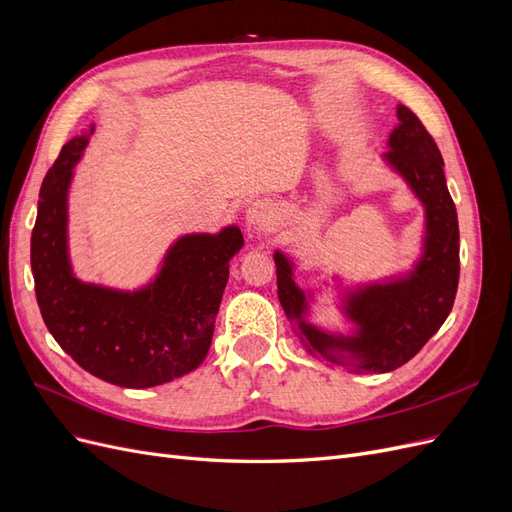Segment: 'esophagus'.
<instances>
[{"label":"esophagus","mask_w":512,"mask_h":512,"mask_svg":"<svg viewBox=\"0 0 512 512\" xmlns=\"http://www.w3.org/2000/svg\"><path fill=\"white\" fill-rule=\"evenodd\" d=\"M273 218H275V209L269 203V200H256L250 207H247V226L250 228H271L273 226Z\"/></svg>","instance_id":"34e87169"}]
</instances>
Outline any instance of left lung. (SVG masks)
I'll return each instance as SVG.
<instances>
[{
    "mask_svg": "<svg viewBox=\"0 0 512 512\" xmlns=\"http://www.w3.org/2000/svg\"><path fill=\"white\" fill-rule=\"evenodd\" d=\"M399 126L391 132L384 160L408 181L425 205V252L408 277L369 284L348 294L344 312L356 324L350 337L329 335L305 322L307 299L292 280V262L275 252L277 294L312 354L354 371L384 374L408 363L451 314L459 284V224L444 179V160L433 136L408 106L397 108ZM354 360V364H346Z\"/></svg>",
    "mask_w": 512,
    "mask_h": 512,
    "instance_id": "left-lung-1",
    "label": "left lung"
}]
</instances>
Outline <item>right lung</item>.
Returning a JSON list of instances; mask_svg holds the SVG:
<instances>
[{"label": "right lung", "instance_id": "add662e5", "mask_svg": "<svg viewBox=\"0 0 512 512\" xmlns=\"http://www.w3.org/2000/svg\"><path fill=\"white\" fill-rule=\"evenodd\" d=\"M89 134L61 147L42 181L32 230L36 299L55 342L91 376L126 389H149L205 361L228 262L239 254L243 235L228 226L218 235L181 237L143 290L81 282L68 258V188Z\"/></svg>", "mask_w": 512, "mask_h": 512}]
</instances>
